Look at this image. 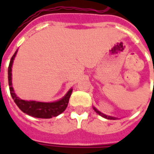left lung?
I'll return each instance as SVG.
<instances>
[{"label": "left lung", "mask_w": 154, "mask_h": 154, "mask_svg": "<svg viewBox=\"0 0 154 154\" xmlns=\"http://www.w3.org/2000/svg\"><path fill=\"white\" fill-rule=\"evenodd\" d=\"M93 109H94V110H95V111H96V112L98 114V115H100V116H102V117L106 118V119H117L116 117H113V116H106V115H105V114L101 113L100 111H99V110H97L96 107L93 106Z\"/></svg>", "instance_id": "obj_1"}]
</instances>
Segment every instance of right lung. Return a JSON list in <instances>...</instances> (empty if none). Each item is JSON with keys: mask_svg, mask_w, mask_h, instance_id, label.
Masks as SVG:
<instances>
[{"mask_svg": "<svg viewBox=\"0 0 154 154\" xmlns=\"http://www.w3.org/2000/svg\"><path fill=\"white\" fill-rule=\"evenodd\" d=\"M18 49L15 51L14 55L12 56L10 64L8 67V81L9 87H10V91L11 95L13 100L15 103L17 105V106L24 112L29 116H33L35 118H42V119H49L52 117H55L63 113L64 110H66L67 106V104L69 101V98L71 97V94L72 92V88L67 91L66 95L60 100H56L54 102H40L36 100H21L19 98L16 94L15 93V91L12 87V65L15 59L16 54Z\"/></svg>", "mask_w": 154, "mask_h": 154, "instance_id": "obj_1", "label": "right lung"}]
</instances>
